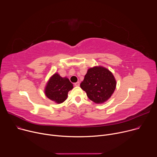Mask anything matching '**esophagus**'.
<instances>
[{"mask_svg":"<svg viewBox=\"0 0 157 157\" xmlns=\"http://www.w3.org/2000/svg\"><path fill=\"white\" fill-rule=\"evenodd\" d=\"M79 85H80L79 82H76L75 83V86H79Z\"/></svg>","mask_w":157,"mask_h":157,"instance_id":"34e87169","label":"esophagus"}]
</instances>
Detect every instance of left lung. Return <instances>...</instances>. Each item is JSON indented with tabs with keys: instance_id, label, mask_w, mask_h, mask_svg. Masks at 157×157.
<instances>
[{
	"instance_id": "1",
	"label": "left lung",
	"mask_w": 157,
	"mask_h": 157,
	"mask_svg": "<svg viewBox=\"0 0 157 157\" xmlns=\"http://www.w3.org/2000/svg\"><path fill=\"white\" fill-rule=\"evenodd\" d=\"M80 86L89 99L96 104H101L113 94L116 81L109 70L102 66H96L88 70Z\"/></svg>"
}]
</instances>
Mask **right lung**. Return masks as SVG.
<instances>
[{
    "mask_svg": "<svg viewBox=\"0 0 157 157\" xmlns=\"http://www.w3.org/2000/svg\"><path fill=\"white\" fill-rule=\"evenodd\" d=\"M73 88V84L68 78H63L55 73L48 82L44 93L48 98L60 104L66 99L68 92Z\"/></svg>",
    "mask_w": 157,
    "mask_h": 157,
    "instance_id": "1",
    "label": "right lung"
}]
</instances>
